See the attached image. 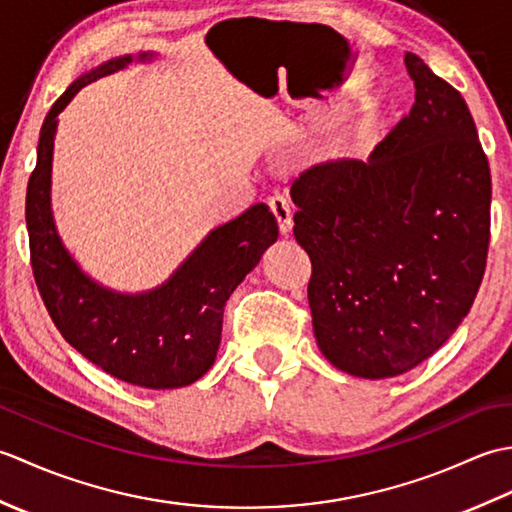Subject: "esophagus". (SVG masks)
<instances>
[{
	"label": "esophagus",
	"instance_id": "esophagus-1",
	"mask_svg": "<svg viewBox=\"0 0 512 512\" xmlns=\"http://www.w3.org/2000/svg\"><path fill=\"white\" fill-rule=\"evenodd\" d=\"M268 206H270V213L275 215V220L279 224V233L281 235H288L290 228H292L290 202L284 198V195H273V198L268 200Z\"/></svg>",
	"mask_w": 512,
	"mask_h": 512
}]
</instances>
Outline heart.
I'll return each instance as SVG.
<instances>
[{"label": "heart", "mask_w": 512, "mask_h": 512, "mask_svg": "<svg viewBox=\"0 0 512 512\" xmlns=\"http://www.w3.org/2000/svg\"><path fill=\"white\" fill-rule=\"evenodd\" d=\"M380 123V110L378 107H372L361 121H358L350 132L341 138H334L332 143L325 145L321 149V160L328 162V165H343L347 160H354L358 156L365 154V149L369 147V140H372L374 132L378 129Z\"/></svg>", "instance_id": "1"}]
</instances>
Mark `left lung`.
I'll return each mask as SVG.
<instances>
[{
    "instance_id": "left-lung-1",
    "label": "left lung",
    "mask_w": 512,
    "mask_h": 512,
    "mask_svg": "<svg viewBox=\"0 0 512 512\" xmlns=\"http://www.w3.org/2000/svg\"><path fill=\"white\" fill-rule=\"evenodd\" d=\"M405 65L416 103L367 162H321L290 189L319 350L369 380L440 350L473 306L491 239V169L469 107L416 54Z\"/></svg>"
}]
</instances>
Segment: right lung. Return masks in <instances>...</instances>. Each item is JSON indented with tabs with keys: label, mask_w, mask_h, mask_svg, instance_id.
<instances>
[{
	"label": "right lung",
	"mask_w": 512,
	"mask_h": 512,
	"mask_svg": "<svg viewBox=\"0 0 512 512\" xmlns=\"http://www.w3.org/2000/svg\"><path fill=\"white\" fill-rule=\"evenodd\" d=\"M151 57L140 52L136 59ZM132 61L125 54L79 76L43 121L26 191L30 264L48 314L76 352L129 385L176 389L195 383L215 363L226 301L277 242L279 228L266 204H253L213 228L165 284L140 295L114 292L83 273L65 250L50 209L57 116L85 85Z\"/></svg>",
	"instance_id": "add662e5"
}]
</instances>
